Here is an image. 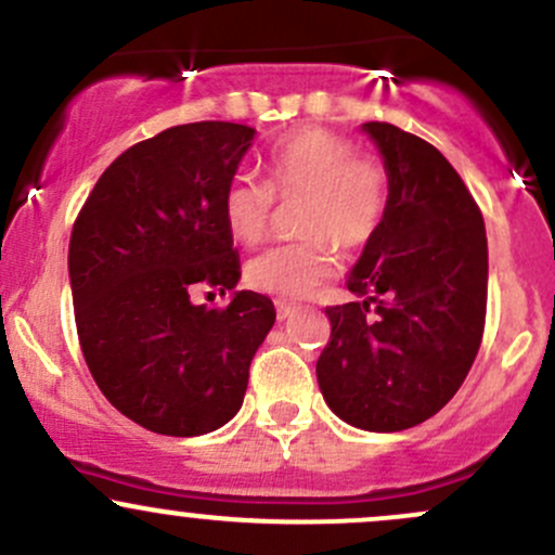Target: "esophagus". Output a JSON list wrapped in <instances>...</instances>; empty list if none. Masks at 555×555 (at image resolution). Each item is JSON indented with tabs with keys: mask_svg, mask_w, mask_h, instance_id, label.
I'll list each match as a JSON object with an SVG mask.
<instances>
[{
	"mask_svg": "<svg viewBox=\"0 0 555 555\" xmlns=\"http://www.w3.org/2000/svg\"><path fill=\"white\" fill-rule=\"evenodd\" d=\"M295 313H297L295 302L276 300V315H279V321H287V319H292V315H295Z\"/></svg>",
	"mask_w": 555,
	"mask_h": 555,
	"instance_id": "esophagus-1",
	"label": "esophagus"
}]
</instances>
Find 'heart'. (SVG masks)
Instances as JSON below:
<instances>
[{
  "instance_id": "obj_1",
  "label": "heart",
  "mask_w": 555,
  "mask_h": 555,
  "mask_svg": "<svg viewBox=\"0 0 555 555\" xmlns=\"http://www.w3.org/2000/svg\"><path fill=\"white\" fill-rule=\"evenodd\" d=\"M279 199H300L297 231L308 240L279 245L247 263L253 289L273 297H306L337 271L334 245H369L387 210V176L339 133L302 129L282 139L266 160V181L234 176L223 189L221 212L229 234L255 245L266 234Z\"/></svg>"
}]
</instances>
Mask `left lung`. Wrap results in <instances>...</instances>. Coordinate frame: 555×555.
Listing matches in <instances>:
<instances>
[{
    "label": "left lung",
    "mask_w": 555,
    "mask_h": 555,
    "mask_svg": "<svg viewBox=\"0 0 555 555\" xmlns=\"http://www.w3.org/2000/svg\"><path fill=\"white\" fill-rule=\"evenodd\" d=\"M387 173V210L347 273L358 297L326 308L332 337L315 363L345 424L400 431L435 416L464 385L482 343V212L440 150L392 124H363Z\"/></svg>",
    "instance_id": "left-lung-1"
}]
</instances>
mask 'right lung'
<instances>
[{
    "label": "right lung",
    "mask_w": 555,
    "mask_h": 555,
    "mask_svg": "<svg viewBox=\"0 0 555 555\" xmlns=\"http://www.w3.org/2000/svg\"><path fill=\"white\" fill-rule=\"evenodd\" d=\"M227 120L173 126L109 163L76 218L68 273L78 339L102 395L168 437L216 431L236 416L249 363L276 321L242 289L223 223V189L255 142ZM199 283L232 292L227 311L194 307Z\"/></svg>",
    "instance_id": "1"
}]
</instances>
